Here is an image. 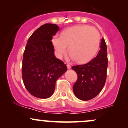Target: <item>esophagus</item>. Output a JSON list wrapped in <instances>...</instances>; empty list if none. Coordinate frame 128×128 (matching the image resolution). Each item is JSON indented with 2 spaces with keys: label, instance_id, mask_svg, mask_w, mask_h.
Here are the masks:
<instances>
[{
  "label": "esophagus",
  "instance_id": "34e87169",
  "mask_svg": "<svg viewBox=\"0 0 128 128\" xmlns=\"http://www.w3.org/2000/svg\"><path fill=\"white\" fill-rule=\"evenodd\" d=\"M67 68H68V70H70L71 68V66L70 65V64H67Z\"/></svg>",
  "mask_w": 128,
  "mask_h": 128
}]
</instances>
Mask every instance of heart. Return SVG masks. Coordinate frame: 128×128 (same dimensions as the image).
<instances>
[{
    "label": "heart",
    "instance_id": "heart-1",
    "mask_svg": "<svg viewBox=\"0 0 128 128\" xmlns=\"http://www.w3.org/2000/svg\"><path fill=\"white\" fill-rule=\"evenodd\" d=\"M100 35L89 26H76L65 30L61 37L54 36L52 42L55 54L61 58L67 50L77 63H85L94 57L100 46Z\"/></svg>",
    "mask_w": 128,
    "mask_h": 128
}]
</instances>
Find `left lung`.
I'll list each match as a JSON object with an SVG mask.
<instances>
[{
	"instance_id": "8db88e82",
	"label": "left lung",
	"mask_w": 128,
	"mask_h": 128,
	"mask_svg": "<svg viewBox=\"0 0 128 128\" xmlns=\"http://www.w3.org/2000/svg\"><path fill=\"white\" fill-rule=\"evenodd\" d=\"M108 64L107 46L102 38L100 50L95 58L86 64L72 66L78 76L73 86L76 96L82 101H88L96 96L105 84Z\"/></svg>"
}]
</instances>
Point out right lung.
Segmentation results:
<instances>
[{
  "instance_id": "add662e5",
  "label": "right lung",
  "mask_w": 128,
  "mask_h": 128,
  "mask_svg": "<svg viewBox=\"0 0 128 128\" xmlns=\"http://www.w3.org/2000/svg\"><path fill=\"white\" fill-rule=\"evenodd\" d=\"M58 26L45 24L28 38L23 55L22 74L25 87L32 95L46 99L52 95L57 79L67 71L62 60L54 56L51 42Z\"/></svg>"
}]
</instances>
